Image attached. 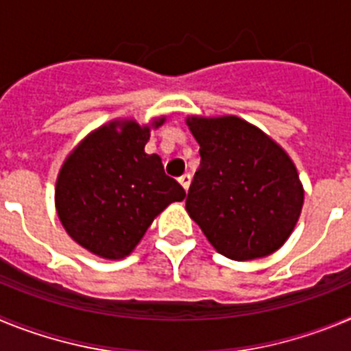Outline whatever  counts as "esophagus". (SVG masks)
<instances>
[{
	"mask_svg": "<svg viewBox=\"0 0 351 351\" xmlns=\"http://www.w3.org/2000/svg\"><path fill=\"white\" fill-rule=\"evenodd\" d=\"M179 182H181L182 188H184V190L188 191V188H190V184H191V176H190V173H182L181 178H179Z\"/></svg>",
	"mask_w": 351,
	"mask_h": 351,
	"instance_id": "esophagus-1",
	"label": "esophagus"
}]
</instances>
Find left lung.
<instances>
[{"label":"left lung","mask_w":351,"mask_h":351,"mask_svg":"<svg viewBox=\"0 0 351 351\" xmlns=\"http://www.w3.org/2000/svg\"><path fill=\"white\" fill-rule=\"evenodd\" d=\"M188 126L200 145V167L186 198L191 219L226 258L271 255L302 209L295 165L265 133L239 117H190Z\"/></svg>","instance_id":"left-lung-1"}]
</instances>
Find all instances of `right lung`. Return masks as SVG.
<instances>
[{"instance_id":"obj_1","label":"right lung","mask_w":351,"mask_h":351,"mask_svg":"<svg viewBox=\"0 0 351 351\" xmlns=\"http://www.w3.org/2000/svg\"><path fill=\"white\" fill-rule=\"evenodd\" d=\"M163 119L156 121L160 126ZM96 130L68 156L56 184V207L75 243L104 258H123L169 204L186 197L158 154L144 151L149 128L133 121Z\"/></svg>"}]
</instances>
